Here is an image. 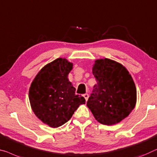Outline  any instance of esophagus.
I'll return each instance as SVG.
<instances>
[{"label":"esophagus","mask_w":157,"mask_h":157,"mask_svg":"<svg viewBox=\"0 0 157 157\" xmlns=\"http://www.w3.org/2000/svg\"><path fill=\"white\" fill-rule=\"evenodd\" d=\"M83 97H84V98H85L86 99V100L87 101V100H88V97H89V95H88V94H84V95H83Z\"/></svg>","instance_id":"1"}]
</instances>
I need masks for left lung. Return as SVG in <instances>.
<instances>
[{
  "instance_id": "obj_1",
  "label": "left lung",
  "mask_w": 157,
  "mask_h": 157,
  "mask_svg": "<svg viewBox=\"0 0 157 157\" xmlns=\"http://www.w3.org/2000/svg\"><path fill=\"white\" fill-rule=\"evenodd\" d=\"M92 72L97 84L87 107L100 124H117L136 107L137 91L133 79L124 65L108 58L96 59Z\"/></svg>"
}]
</instances>
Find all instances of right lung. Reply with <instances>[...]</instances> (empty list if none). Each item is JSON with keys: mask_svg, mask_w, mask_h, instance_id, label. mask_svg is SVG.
<instances>
[{"mask_svg": "<svg viewBox=\"0 0 157 157\" xmlns=\"http://www.w3.org/2000/svg\"><path fill=\"white\" fill-rule=\"evenodd\" d=\"M73 63L57 58L45 65L35 76L29 91L33 113L43 124L51 128L62 126L86 100L75 94L69 81Z\"/></svg>", "mask_w": 157, "mask_h": 157, "instance_id": "1", "label": "right lung"}]
</instances>
